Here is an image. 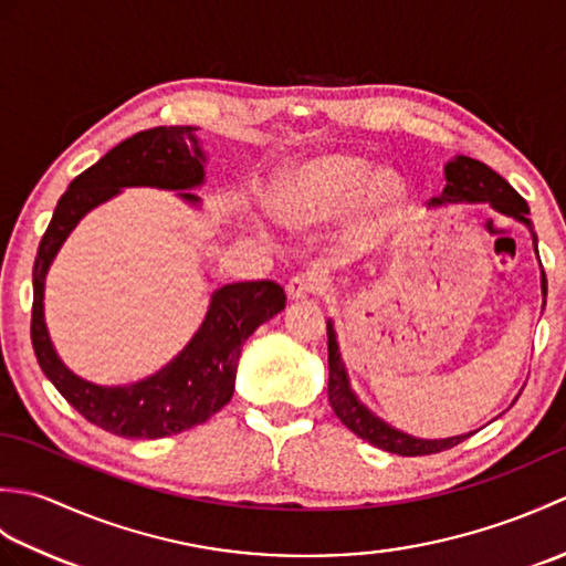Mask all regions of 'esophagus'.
<instances>
[{
  "label": "esophagus",
  "mask_w": 566,
  "mask_h": 566,
  "mask_svg": "<svg viewBox=\"0 0 566 566\" xmlns=\"http://www.w3.org/2000/svg\"><path fill=\"white\" fill-rule=\"evenodd\" d=\"M321 280H316L314 274H296L286 284V296L292 298V302H302V298H308L314 294H321Z\"/></svg>",
  "instance_id": "1"
}]
</instances>
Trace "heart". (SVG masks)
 <instances>
[{
  "instance_id": "heart-1",
  "label": "heart",
  "mask_w": 566,
  "mask_h": 566,
  "mask_svg": "<svg viewBox=\"0 0 566 566\" xmlns=\"http://www.w3.org/2000/svg\"><path fill=\"white\" fill-rule=\"evenodd\" d=\"M399 175L387 167L369 170L355 155L326 153L298 163L284 172L274 197L280 219L292 226H314L350 207L367 221L401 197Z\"/></svg>"
}]
</instances>
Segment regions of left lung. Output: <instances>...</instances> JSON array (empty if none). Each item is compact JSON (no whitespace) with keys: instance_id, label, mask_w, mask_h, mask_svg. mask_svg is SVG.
I'll list each match as a JSON object with an SVG mask.
<instances>
[{"instance_id":"8db88e82","label":"left lung","mask_w":566,"mask_h":566,"mask_svg":"<svg viewBox=\"0 0 566 566\" xmlns=\"http://www.w3.org/2000/svg\"><path fill=\"white\" fill-rule=\"evenodd\" d=\"M448 203H489L491 209L511 216L518 223H523L533 235V248L537 252V235L533 231V221L527 219L525 199L515 191L506 179L499 172L491 170L489 165L479 163L467 155H454V158L444 165V189L442 195L430 199V207H448ZM539 260V255H537ZM543 268V264H539ZM539 290H543V308L547 296V276L545 270H539ZM328 401L333 406L335 416L343 420L345 428H350L357 438L367 440L379 450H387L401 457H418V454H432L450 450L462 440L472 438L474 432H464V436L440 438V440H426L408 436V432L389 426L387 420L371 413L369 408L359 401V396L353 391L350 377H347V367L343 363L338 333H335L333 321H328Z\"/></svg>"}]
</instances>
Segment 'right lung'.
I'll use <instances>...</instances> for the list:
<instances>
[{"mask_svg":"<svg viewBox=\"0 0 566 566\" xmlns=\"http://www.w3.org/2000/svg\"><path fill=\"white\" fill-rule=\"evenodd\" d=\"M197 130L195 126L140 130L72 179L33 262L31 340L43 375L90 423L130 440L177 436L219 413L233 396L240 347L264 321L286 306L284 290L276 282L223 284L211 294L197 333L170 363L146 379L118 387L77 377L55 353L45 326L43 298L45 276L57 250L84 216L128 187L177 191L179 199L199 209L201 199L191 189L207 182L203 165L209 160Z\"/></svg>","mask_w":566,"mask_h":566,"instance_id":"right-lung-1","label":"right lung"}]
</instances>
